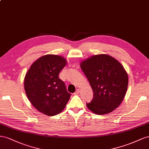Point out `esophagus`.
Segmentation results:
<instances>
[{
  "mask_svg": "<svg viewBox=\"0 0 149 149\" xmlns=\"http://www.w3.org/2000/svg\"><path fill=\"white\" fill-rule=\"evenodd\" d=\"M80 91L79 90V89H77V91H76V92L74 93V95L79 94V93H80Z\"/></svg>",
  "mask_w": 149,
  "mask_h": 149,
  "instance_id": "esophagus-1",
  "label": "esophagus"
}]
</instances>
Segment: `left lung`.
<instances>
[{"mask_svg": "<svg viewBox=\"0 0 149 149\" xmlns=\"http://www.w3.org/2000/svg\"><path fill=\"white\" fill-rule=\"evenodd\" d=\"M93 92L87 108L97 115L112 112L120 105L125 96L129 77L117 59L107 54L92 56L80 62Z\"/></svg>", "mask_w": 149, "mask_h": 149, "instance_id": "obj_1", "label": "left lung"}]
</instances>
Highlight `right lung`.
<instances>
[{
  "instance_id": "obj_1",
  "label": "right lung",
  "mask_w": 149,
  "mask_h": 149,
  "mask_svg": "<svg viewBox=\"0 0 149 149\" xmlns=\"http://www.w3.org/2000/svg\"><path fill=\"white\" fill-rule=\"evenodd\" d=\"M67 60L57 55L47 54L31 65L24 78V88L28 99L38 111L48 116L60 113L71 94L58 74Z\"/></svg>"
}]
</instances>
